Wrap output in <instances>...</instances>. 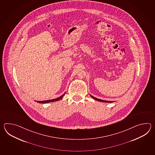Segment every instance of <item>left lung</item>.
Here are the masks:
<instances>
[{"mask_svg": "<svg viewBox=\"0 0 155 155\" xmlns=\"http://www.w3.org/2000/svg\"><path fill=\"white\" fill-rule=\"evenodd\" d=\"M91 97L93 98L94 99H95L96 100H97V101H100V102H112L113 101H106V100H101V99H97V98H96L95 97H94V96H92V95H91Z\"/></svg>", "mask_w": 155, "mask_h": 155, "instance_id": "1", "label": "left lung"}]
</instances>
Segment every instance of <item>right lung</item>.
<instances>
[{
    "mask_svg": "<svg viewBox=\"0 0 155 155\" xmlns=\"http://www.w3.org/2000/svg\"><path fill=\"white\" fill-rule=\"evenodd\" d=\"M65 95V93L63 94V95L60 96L59 97L56 99H52V100H45V101H35L39 103H41V104H45V103H49V102H54V101H59V100L63 98V96Z\"/></svg>",
    "mask_w": 155,
    "mask_h": 155,
    "instance_id": "1",
    "label": "right lung"
}]
</instances>
